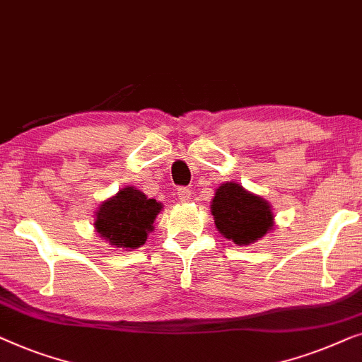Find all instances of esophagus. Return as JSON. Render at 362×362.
Returning a JSON list of instances; mask_svg holds the SVG:
<instances>
[{"mask_svg":"<svg viewBox=\"0 0 362 362\" xmlns=\"http://www.w3.org/2000/svg\"><path fill=\"white\" fill-rule=\"evenodd\" d=\"M177 197H179L180 202H188L192 197V190L187 187H179V190H177Z\"/></svg>","mask_w":362,"mask_h":362,"instance_id":"34e87169","label":"esophagus"}]
</instances>
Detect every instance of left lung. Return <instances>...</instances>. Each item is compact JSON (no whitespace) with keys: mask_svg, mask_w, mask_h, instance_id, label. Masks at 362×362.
Here are the masks:
<instances>
[{"mask_svg":"<svg viewBox=\"0 0 362 362\" xmlns=\"http://www.w3.org/2000/svg\"><path fill=\"white\" fill-rule=\"evenodd\" d=\"M211 215L218 231L236 244L254 243L274 225L269 203L234 182L218 188L211 202Z\"/></svg>","mask_w":362,"mask_h":362,"instance_id":"obj_1","label":"left lung"}]
</instances>
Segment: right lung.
Segmentation results:
<instances>
[{"mask_svg":"<svg viewBox=\"0 0 362 362\" xmlns=\"http://www.w3.org/2000/svg\"><path fill=\"white\" fill-rule=\"evenodd\" d=\"M162 205L144 193L128 187L105 202L96 215L95 228L101 238L116 247L134 249L146 243Z\"/></svg>","mask_w":362,"mask_h":362,"instance_id":"1","label":"right lung"}]
</instances>
